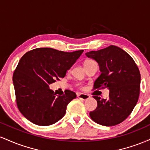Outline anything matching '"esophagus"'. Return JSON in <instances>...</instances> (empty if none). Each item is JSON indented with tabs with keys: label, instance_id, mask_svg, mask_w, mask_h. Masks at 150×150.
I'll return each mask as SVG.
<instances>
[{
	"label": "esophagus",
	"instance_id": "1",
	"mask_svg": "<svg viewBox=\"0 0 150 150\" xmlns=\"http://www.w3.org/2000/svg\"><path fill=\"white\" fill-rule=\"evenodd\" d=\"M77 96L79 99H82V100H87V99H88L90 97L89 94H77Z\"/></svg>",
	"mask_w": 150,
	"mask_h": 150
}]
</instances>
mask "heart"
Segmentation results:
<instances>
[{
  "mask_svg": "<svg viewBox=\"0 0 150 150\" xmlns=\"http://www.w3.org/2000/svg\"><path fill=\"white\" fill-rule=\"evenodd\" d=\"M93 61H93V60H87V61L85 62V65L88 64V63H91V62H93Z\"/></svg>",
  "mask_w": 150,
  "mask_h": 150,
  "instance_id": "b5f03b06",
  "label": "heart"
}]
</instances>
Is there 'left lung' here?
I'll list each match as a JSON object with an SVG mask.
<instances>
[{"label": "left lung", "instance_id": "1", "mask_svg": "<svg viewBox=\"0 0 150 150\" xmlns=\"http://www.w3.org/2000/svg\"><path fill=\"white\" fill-rule=\"evenodd\" d=\"M86 56L99 63L101 72L93 89H109L108 99L93 97L97 101V106L89 113L90 118L105 126L119 124L128 118L138 101L140 90L138 67L128 53L116 46L89 51Z\"/></svg>", "mask_w": 150, "mask_h": 150}]
</instances>
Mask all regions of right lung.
I'll return each instance as SVG.
<instances>
[{"label": "right lung", "mask_w": 150, "mask_h": 150, "mask_svg": "<svg viewBox=\"0 0 150 150\" xmlns=\"http://www.w3.org/2000/svg\"><path fill=\"white\" fill-rule=\"evenodd\" d=\"M84 50L65 52L51 48L28 51L13 73L15 99L19 111L32 123L47 126L61 119L76 94L65 91L56 96L49 85L63 78Z\"/></svg>", "instance_id": "obj_1"}]
</instances>
